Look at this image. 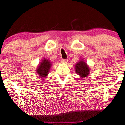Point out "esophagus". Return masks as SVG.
<instances>
[{"label": "esophagus", "mask_w": 125, "mask_h": 125, "mask_svg": "<svg viewBox=\"0 0 125 125\" xmlns=\"http://www.w3.org/2000/svg\"><path fill=\"white\" fill-rule=\"evenodd\" d=\"M68 61L67 59H62L61 60V62L62 63H67Z\"/></svg>", "instance_id": "esophagus-1"}]
</instances>
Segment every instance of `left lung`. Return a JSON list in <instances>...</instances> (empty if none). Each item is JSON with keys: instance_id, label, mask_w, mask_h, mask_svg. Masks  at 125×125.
I'll use <instances>...</instances> for the list:
<instances>
[{"instance_id": "8db88e82", "label": "left lung", "mask_w": 125, "mask_h": 125, "mask_svg": "<svg viewBox=\"0 0 125 125\" xmlns=\"http://www.w3.org/2000/svg\"><path fill=\"white\" fill-rule=\"evenodd\" d=\"M76 73L82 78L87 76L90 73L89 67L83 61H80L75 65Z\"/></svg>"}]
</instances>
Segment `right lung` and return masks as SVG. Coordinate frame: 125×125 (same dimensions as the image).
I'll use <instances>...</instances> for the list:
<instances>
[{"instance_id": "right-lung-1", "label": "right lung", "mask_w": 125, "mask_h": 125, "mask_svg": "<svg viewBox=\"0 0 125 125\" xmlns=\"http://www.w3.org/2000/svg\"><path fill=\"white\" fill-rule=\"evenodd\" d=\"M51 66V63H50L49 60L43 59L37 69V73L39 74L41 78H44L49 74V71Z\"/></svg>"}]
</instances>
